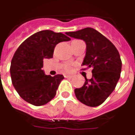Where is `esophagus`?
I'll return each instance as SVG.
<instances>
[{
  "mask_svg": "<svg viewBox=\"0 0 135 135\" xmlns=\"http://www.w3.org/2000/svg\"><path fill=\"white\" fill-rule=\"evenodd\" d=\"M65 77H66V78H69V79H72L73 77V75H65Z\"/></svg>",
  "mask_w": 135,
  "mask_h": 135,
  "instance_id": "obj_1",
  "label": "esophagus"
}]
</instances>
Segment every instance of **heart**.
<instances>
[{
	"instance_id": "obj_1",
	"label": "heart",
	"mask_w": 135,
	"mask_h": 135,
	"mask_svg": "<svg viewBox=\"0 0 135 135\" xmlns=\"http://www.w3.org/2000/svg\"><path fill=\"white\" fill-rule=\"evenodd\" d=\"M64 69L66 72H70V71L72 70V69H73V67H72V65H67L65 66Z\"/></svg>"
}]
</instances>
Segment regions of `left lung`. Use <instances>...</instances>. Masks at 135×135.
<instances>
[{"mask_svg": "<svg viewBox=\"0 0 135 135\" xmlns=\"http://www.w3.org/2000/svg\"><path fill=\"white\" fill-rule=\"evenodd\" d=\"M66 34L85 41L86 51L82 66L93 69L92 77L90 79L85 77L84 85L75 89V96L88 106L101 105L113 91L120 77L122 61L118 51L110 41L93 28Z\"/></svg>", "mask_w": 135, "mask_h": 135, "instance_id": "8db88e82", "label": "left lung"}]
</instances>
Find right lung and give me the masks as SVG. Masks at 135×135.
<instances>
[{
    "label": "right lung",
    "mask_w": 135,
    "mask_h": 135,
    "mask_svg": "<svg viewBox=\"0 0 135 135\" xmlns=\"http://www.w3.org/2000/svg\"><path fill=\"white\" fill-rule=\"evenodd\" d=\"M70 38L62 33L43 30L23 41L15 51L10 65L12 83L21 98L36 106L46 104L55 97L63 75H46L42 70L45 58H53L58 43Z\"/></svg>",
    "instance_id": "1"
}]
</instances>
